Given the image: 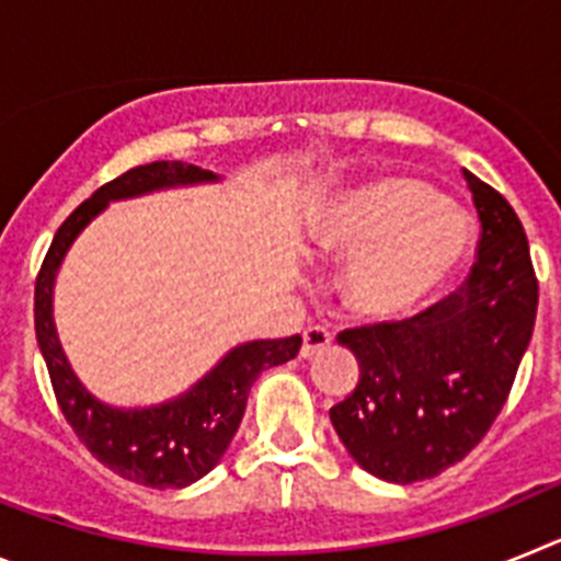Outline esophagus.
Listing matches in <instances>:
<instances>
[{"mask_svg":"<svg viewBox=\"0 0 561 561\" xmlns=\"http://www.w3.org/2000/svg\"><path fill=\"white\" fill-rule=\"evenodd\" d=\"M331 342H334L331 331H325L323 325H309V329L304 331V348H300V356H304V359H311L314 354L329 348Z\"/></svg>","mask_w":561,"mask_h":561,"instance_id":"esophagus-1","label":"esophagus"}]
</instances>
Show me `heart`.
Instances as JSON below:
<instances>
[{
    "label": "heart",
    "mask_w": 561,
    "mask_h": 561,
    "mask_svg": "<svg viewBox=\"0 0 561 561\" xmlns=\"http://www.w3.org/2000/svg\"><path fill=\"white\" fill-rule=\"evenodd\" d=\"M309 250L345 264L342 306L365 323L413 317L458 275L474 221L419 176H376L325 196L306 219Z\"/></svg>",
    "instance_id": "1"
}]
</instances>
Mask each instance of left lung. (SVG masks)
<instances>
[{
	"instance_id": "left-lung-1",
	"label": "left lung",
	"mask_w": 561,
	"mask_h": 561,
	"mask_svg": "<svg viewBox=\"0 0 561 561\" xmlns=\"http://www.w3.org/2000/svg\"><path fill=\"white\" fill-rule=\"evenodd\" d=\"M480 219L466 284L433 309L340 334L359 362L354 393L331 408L351 458L388 483L440 474L503 410L537 320L539 286L512 205L463 171Z\"/></svg>"
}]
</instances>
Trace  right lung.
<instances>
[{"label": "right lung", "instance_id": "obj_1", "mask_svg": "<svg viewBox=\"0 0 561 561\" xmlns=\"http://www.w3.org/2000/svg\"><path fill=\"white\" fill-rule=\"evenodd\" d=\"M225 176L187 162H151L103 185L58 227L36 280V340L47 362L64 419L87 449L121 478L151 489H185L225 458L244 419L252 381L266 368L295 359L300 334L286 340L238 342L187 390L146 408H121L98 399L78 379L58 340L53 300L64 257L108 202L140 199L176 187L219 185Z\"/></svg>", "mask_w": 561, "mask_h": 561}]
</instances>
